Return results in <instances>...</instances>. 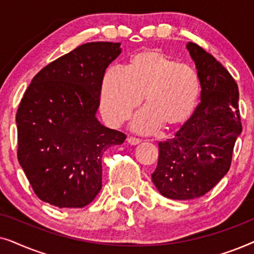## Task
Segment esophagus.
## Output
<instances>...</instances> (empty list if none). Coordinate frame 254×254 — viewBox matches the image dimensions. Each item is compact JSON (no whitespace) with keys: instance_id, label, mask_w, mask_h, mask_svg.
<instances>
[{"instance_id":"1","label":"esophagus","mask_w":254,"mask_h":254,"mask_svg":"<svg viewBox=\"0 0 254 254\" xmlns=\"http://www.w3.org/2000/svg\"><path fill=\"white\" fill-rule=\"evenodd\" d=\"M127 142L130 145H137V144L141 143V141L138 140V138H135V137H128L127 138Z\"/></svg>"}]
</instances>
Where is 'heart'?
Returning a JSON list of instances; mask_svg holds the SVG:
<instances>
[{"mask_svg": "<svg viewBox=\"0 0 254 254\" xmlns=\"http://www.w3.org/2000/svg\"><path fill=\"white\" fill-rule=\"evenodd\" d=\"M200 82L195 70L157 48L143 50L128 61L126 71L111 68L100 86V113L112 127L124 124L144 99L145 110L133 129L148 134L185 125L195 110Z\"/></svg>", "mask_w": 254, "mask_h": 254, "instance_id": "obj_1", "label": "heart"}]
</instances>
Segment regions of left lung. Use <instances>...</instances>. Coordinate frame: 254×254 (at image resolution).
I'll return each mask as SVG.
<instances>
[{
  "mask_svg": "<svg viewBox=\"0 0 254 254\" xmlns=\"http://www.w3.org/2000/svg\"><path fill=\"white\" fill-rule=\"evenodd\" d=\"M186 48L195 64L201 103L175 137L159 142L158 164L151 180L163 196L192 200L209 192L231 165L242 133L238 85L227 69L202 47Z\"/></svg>",
  "mask_w": 254,
  "mask_h": 254,
  "instance_id": "left-lung-1",
  "label": "left lung"
}]
</instances>
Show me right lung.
Returning a JSON list of instances; mask_svg holds the SVG:
<instances>
[{
	"label": "right lung",
	"mask_w": 254,
	"mask_h": 254,
	"mask_svg": "<svg viewBox=\"0 0 254 254\" xmlns=\"http://www.w3.org/2000/svg\"><path fill=\"white\" fill-rule=\"evenodd\" d=\"M120 43L83 44L34 76L16 114L18 162L40 200L83 208L102 190V157L126 135L97 119L106 68Z\"/></svg>",
	"instance_id": "obj_1"
}]
</instances>
